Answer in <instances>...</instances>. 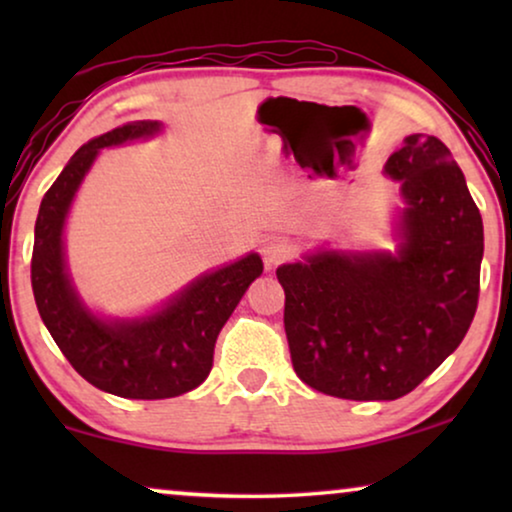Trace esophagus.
I'll use <instances>...</instances> for the list:
<instances>
[{
	"mask_svg": "<svg viewBox=\"0 0 512 512\" xmlns=\"http://www.w3.org/2000/svg\"><path fill=\"white\" fill-rule=\"evenodd\" d=\"M263 261L268 268H275L277 263H282L289 258L291 254V244L282 240V237H268V240L263 242Z\"/></svg>",
	"mask_w": 512,
	"mask_h": 512,
	"instance_id": "1",
	"label": "esophagus"
}]
</instances>
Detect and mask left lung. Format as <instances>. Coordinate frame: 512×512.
<instances>
[{
    "mask_svg": "<svg viewBox=\"0 0 512 512\" xmlns=\"http://www.w3.org/2000/svg\"><path fill=\"white\" fill-rule=\"evenodd\" d=\"M384 174L401 186L396 251L317 249L284 263L296 375L347 401H396L461 345L485 251L464 172L438 137L410 135Z\"/></svg>",
    "mask_w": 512,
    "mask_h": 512,
    "instance_id": "1",
    "label": "left lung"
}]
</instances>
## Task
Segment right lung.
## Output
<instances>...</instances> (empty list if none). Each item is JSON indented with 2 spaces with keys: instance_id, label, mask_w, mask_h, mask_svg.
I'll return each instance as SVG.
<instances>
[{
  "instance_id": "obj_1",
  "label": "right lung",
  "mask_w": 512,
  "mask_h": 512,
  "mask_svg": "<svg viewBox=\"0 0 512 512\" xmlns=\"http://www.w3.org/2000/svg\"><path fill=\"white\" fill-rule=\"evenodd\" d=\"M160 130L158 121H135L83 144L41 200L32 249L34 300L55 345L93 387L139 401L181 396L207 380L223 324L263 272L261 256L251 251L195 277L142 317L107 319L83 303L65 256V223L76 191L102 149Z\"/></svg>"
}]
</instances>
